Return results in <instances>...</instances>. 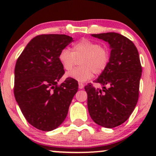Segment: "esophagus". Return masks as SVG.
<instances>
[{
  "instance_id": "esophagus-1",
  "label": "esophagus",
  "mask_w": 156,
  "mask_h": 156,
  "mask_svg": "<svg viewBox=\"0 0 156 156\" xmlns=\"http://www.w3.org/2000/svg\"><path fill=\"white\" fill-rule=\"evenodd\" d=\"M84 87V85H83V83H78V88L79 89H82Z\"/></svg>"
}]
</instances>
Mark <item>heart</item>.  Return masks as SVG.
<instances>
[{
	"label": "heart",
	"instance_id": "obj_1",
	"mask_svg": "<svg viewBox=\"0 0 156 156\" xmlns=\"http://www.w3.org/2000/svg\"><path fill=\"white\" fill-rule=\"evenodd\" d=\"M58 61L66 71H70L80 59V67L66 74L68 78L83 82L92 78L93 73L101 74L107 67L110 60L108 48L89 39H83L73 45L72 51L64 48L59 52Z\"/></svg>",
	"mask_w": 156,
	"mask_h": 156
}]
</instances>
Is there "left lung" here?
Wrapping results in <instances>:
<instances>
[{"label":"left lung","instance_id":"left-lung-1","mask_svg":"<svg viewBox=\"0 0 156 156\" xmlns=\"http://www.w3.org/2000/svg\"><path fill=\"white\" fill-rule=\"evenodd\" d=\"M111 48L110 60L94 83L85 87L89 115L96 124L107 128L120 125L129 118L139 98L141 66L139 52L132 41L114 32L92 34Z\"/></svg>","mask_w":156,"mask_h":156}]
</instances>
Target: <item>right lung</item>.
<instances>
[{
	"label": "right lung",
	"mask_w": 156,
	"mask_h": 156,
	"mask_svg": "<svg viewBox=\"0 0 156 156\" xmlns=\"http://www.w3.org/2000/svg\"><path fill=\"white\" fill-rule=\"evenodd\" d=\"M64 34H42L28 42L15 68L14 94L23 116L31 125L43 131L58 128L67 115L78 84L67 78L58 61L59 52L73 42Z\"/></svg>",
	"instance_id": "add662e5"
}]
</instances>
